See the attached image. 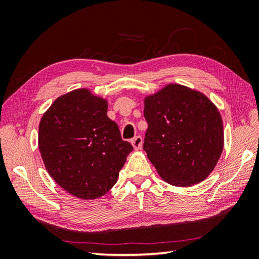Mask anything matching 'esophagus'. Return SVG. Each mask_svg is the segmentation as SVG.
<instances>
[{"instance_id":"esophagus-1","label":"esophagus","mask_w":259,"mask_h":259,"mask_svg":"<svg viewBox=\"0 0 259 259\" xmlns=\"http://www.w3.org/2000/svg\"><path fill=\"white\" fill-rule=\"evenodd\" d=\"M131 144H133V147L136 150H139L142 147V138L140 136H137L133 140H131Z\"/></svg>"}]
</instances>
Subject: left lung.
Returning <instances> with one entry per match:
<instances>
[{"label": "left lung", "instance_id": "8db88e82", "mask_svg": "<svg viewBox=\"0 0 259 259\" xmlns=\"http://www.w3.org/2000/svg\"><path fill=\"white\" fill-rule=\"evenodd\" d=\"M148 129L144 149L168 184L189 187L205 180L224 148L223 119L203 95L169 83L144 99Z\"/></svg>", "mask_w": 259, "mask_h": 259}]
</instances>
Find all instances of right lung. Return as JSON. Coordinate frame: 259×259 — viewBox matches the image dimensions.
<instances>
[{
	"mask_svg": "<svg viewBox=\"0 0 259 259\" xmlns=\"http://www.w3.org/2000/svg\"><path fill=\"white\" fill-rule=\"evenodd\" d=\"M108 101L85 88L57 98L38 124V150L53 180L70 195L89 200L115 185L129 153Z\"/></svg>",
	"mask_w": 259,
	"mask_h": 259,
	"instance_id": "add662e5",
	"label": "right lung"
}]
</instances>
